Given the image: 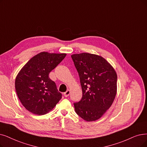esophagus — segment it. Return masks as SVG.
<instances>
[{
	"label": "esophagus",
	"instance_id": "esophagus-1",
	"mask_svg": "<svg viewBox=\"0 0 147 147\" xmlns=\"http://www.w3.org/2000/svg\"><path fill=\"white\" fill-rule=\"evenodd\" d=\"M70 93V91L69 90H67L66 92H64L63 95H64V96H65V97H67L68 96H69Z\"/></svg>",
	"mask_w": 147,
	"mask_h": 147
}]
</instances>
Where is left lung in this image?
<instances>
[{"instance_id":"8db88e82","label":"left lung","mask_w":147,"mask_h":147,"mask_svg":"<svg viewBox=\"0 0 147 147\" xmlns=\"http://www.w3.org/2000/svg\"><path fill=\"white\" fill-rule=\"evenodd\" d=\"M79 74L83 92L74 103L75 112L87 121L99 119L112 105L117 93V74L113 66L100 55L89 53L71 55Z\"/></svg>"}]
</instances>
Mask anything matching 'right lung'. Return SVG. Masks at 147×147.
<instances>
[{"label":"right lung","mask_w":147,"mask_h":147,"mask_svg":"<svg viewBox=\"0 0 147 147\" xmlns=\"http://www.w3.org/2000/svg\"><path fill=\"white\" fill-rule=\"evenodd\" d=\"M66 56V54L42 52L31 58L17 74L15 80L17 95L31 113H48L61 99V93L49 74Z\"/></svg>","instance_id":"1"}]
</instances>
